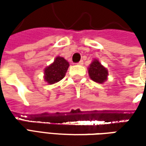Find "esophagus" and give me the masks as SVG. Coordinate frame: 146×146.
<instances>
[{"instance_id":"obj_1","label":"esophagus","mask_w":146,"mask_h":146,"mask_svg":"<svg viewBox=\"0 0 146 146\" xmlns=\"http://www.w3.org/2000/svg\"><path fill=\"white\" fill-rule=\"evenodd\" d=\"M77 64L80 65V66H82V65L84 64V62H83V61H80V62H78Z\"/></svg>"}]
</instances>
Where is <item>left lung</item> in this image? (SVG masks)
I'll use <instances>...</instances> for the list:
<instances>
[{"mask_svg": "<svg viewBox=\"0 0 146 146\" xmlns=\"http://www.w3.org/2000/svg\"><path fill=\"white\" fill-rule=\"evenodd\" d=\"M88 76L91 80L98 84H103L107 80L108 78V70L103 65L98 61V59H93L92 63L89 65Z\"/></svg>", "mask_w": 146, "mask_h": 146, "instance_id": "obj_1", "label": "left lung"}]
</instances>
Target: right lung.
Returning <instances> with one entry per match:
<instances>
[{
    "mask_svg": "<svg viewBox=\"0 0 146 146\" xmlns=\"http://www.w3.org/2000/svg\"><path fill=\"white\" fill-rule=\"evenodd\" d=\"M69 62L62 57L58 56L53 62L44 70V80L48 84H56L62 80L69 67Z\"/></svg>",
    "mask_w": 146,
    "mask_h": 146,
    "instance_id": "obj_1",
    "label": "right lung"
}]
</instances>
